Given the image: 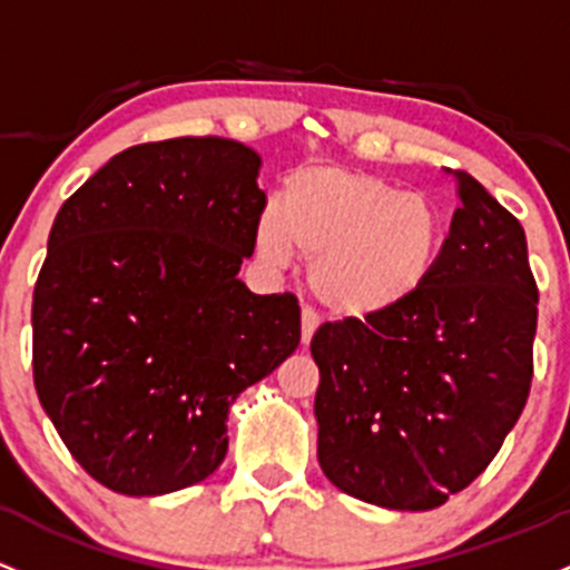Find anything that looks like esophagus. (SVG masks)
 <instances>
[{"mask_svg": "<svg viewBox=\"0 0 570 570\" xmlns=\"http://www.w3.org/2000/svg\"><path fill=\"white\" fill-rule=\"evenodd\" d=\"M301 325H303V344H311V338H314L316 327H320V314H316L314 308H303Z\"/></svg>", "mask_w": 570, "mask_h": 570, "instance_id": "esophagus-1", "label": "esophagus"}]
</instances>
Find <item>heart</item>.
Returning <instances> with one entry per match:
<instances>
[{"label":"heart","mask_w":570,"mask_h":570,"mask_svg":"<svg viewBox=\"0 0 570 570\" xmlns=\"http://www.w3.org/2000/svg\"><path fill=\"white\" fill-rule=\"evenodd\" d=\"M445 245V220L426 196L404 194L371 171L303 166L284 183L281 207L256 220L269 265L301 256L325 308L368 320L421 295Z\"/></svg>","instance_id":"1"}]
</instances>
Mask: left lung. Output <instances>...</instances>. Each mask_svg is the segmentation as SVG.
Returning a JSON list of instances; mask_svg holds the SVG:
<instances>
[{
	"instance_id": "obj_1",
	"label": "left lung",
	"mask_w": 570,
	"mask_h": 570,
	"mask_svg": "<svg viewBox=\"0 0 570 570\" xmlns=\"http://www.w3.org/2000/svg\"><path fill=\"white\" fill-rule=\"evenodd\" d=\"M453 179L461 207L421 295L311 338L322 472L393 511H431L470 487L530 395L538 286L524 229L475 177Z\"/></svg>"
}]
</instances>
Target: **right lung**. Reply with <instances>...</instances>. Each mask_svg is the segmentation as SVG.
Wrapping results in <instances>:
<instances>
[{"instance_id":"obj_1","label":"right lung","mask_w":570,"mask_h":570,"mask_svg":"<svg viewBox=\"0 0 570 570\" xmlns=\"http://www.w3.org/2000/svg\"><path fill=\"white\" fill-rule=\"evenodd\" d=\"M259 166L220 136L136 144L53 218L32 295L35 391L106 489L155 497L213 475L232 401L301 344L297 297L237 278L267 207Z\"/></svg>"}]
</instances>
